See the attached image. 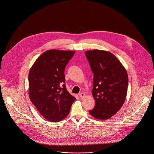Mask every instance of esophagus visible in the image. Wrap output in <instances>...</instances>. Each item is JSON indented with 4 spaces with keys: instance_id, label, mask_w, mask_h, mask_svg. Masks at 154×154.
<instances>
[{
    "instance_id": "34e87169",
    "label": "esophagus",
    "mask_w": 154,
    "mask_h": 154,
    "mask_svg": "<svg viewBox=\"0 0 154 154\" xmlns=\"http://www.w3.org/2000/svg\"><path fill=\"white\" fill-rule=\"evenodd\" d=\"M80 97H81V99H83L85 96V94L84 93H82V92H81L80 94Z\"/></svg>"
}]
</instances>
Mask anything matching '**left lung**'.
Here are the masks:
<instances>
[{
  "instance_id": "8db88e82",
  "label": "left lung",
  "mask_w": 154,
  "mask_h": 154,
  "mask_svg": "<svg viewBox=\"0 0 154 154\" xmlns=\"http://www.w3.org/2000/svg\"><path fill=\"white\" fill-rule=\"evenodd\" d=\"M85 54L94 73L92 93L95 100V107L89 112L98 119H109L124 103L128 85L127 72L110 52L93 50Z\"/></svg>"
}]
</instances>
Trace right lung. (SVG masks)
<instances>
[{
    "label": "right lung",
    "mask_w": 154,
    "mask_h": 154,
    "mask_svg": "<svg viewBox=\"0 0 154 154\" xmlns=\"http://www.w3.org/2000/svg\"><path fill=\"white\" fill-rule=\"evenodd\" d=\"M74 54L72 51H46L30 69V99L41 115L49 121L63 119L75 100L66 89L64 74L66 65Z\"/></svg>",
    "instance_id": "1"
}]
</instances>
